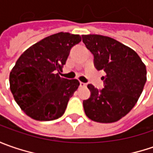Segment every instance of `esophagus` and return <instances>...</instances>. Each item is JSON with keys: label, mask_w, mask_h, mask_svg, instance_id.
Returning <instances> with one entry per match:
<instances>
[{"label": "esophagus", "mask_w": 153, "mask_h": 153, "mask_svg": "<svg viewBox=\"0 0 153 153\" xmlns=\"http://www.w3.org/2000/svg\"><path fill=\"white\" fill-rule=\"evenodd\" d=\"M80 87H82V88H85V87H87V83H84V82H80Z\"/></svg>", "instance_id": "esophagus-1"}]
</instances>
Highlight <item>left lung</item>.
<instances>
[{"mask_svg":"<svg viewBox=\"0 0 153 153\" xmlns=\"http://www.w3.org/2000/svg\"><path fill=\"white\" fill-rule=\"evenodd\" d=\"M82 42L94 57L98 71L103 70L105 88L88 84L91 95L83 100L86 116L94 122L120 120L138 101L146 82V68L135 51L101 35H82Z\"/></svg>","mask_w":153,"mask_h":153,"instance_id":"1","label":"left lung"}]
</instances>
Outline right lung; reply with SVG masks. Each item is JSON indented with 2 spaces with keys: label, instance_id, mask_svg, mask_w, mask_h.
Here are the masks:
<instances>
[{
  "label": "right lung",
  "instance_id": "1",
  "mask_svg": "<svg viewBox=\"0 0 153 153\" xmlns=\"http://www.w3.org/2000/svg\"><path fill=\"white\" fill-rule=\"evenodd\" d=\"M81 41L79 35L57 33L32 45L19 58L10 72V89L27 116L37 121H52L65 113L80 82L63 78L59 72L71 48Z\"/></svg>",
  "mask_w": 153,
  "mask_h": 153
}]
</instances>
